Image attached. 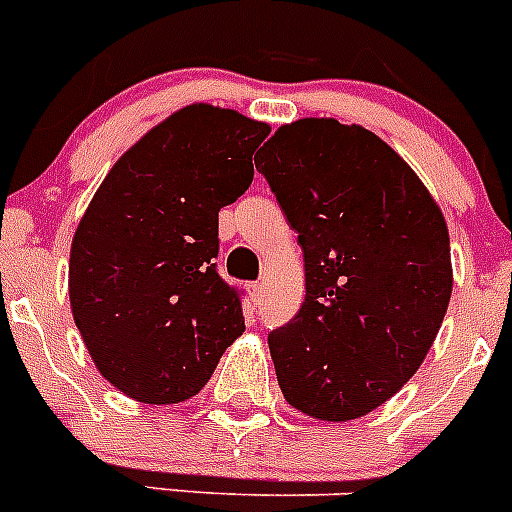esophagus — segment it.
<instances>
[{"mask_svg": "<svg viewBox=\"0 0 512 512\" xmlns=\"http://www.w3.org/2000/svg\"><path fill=\"white\" fill-rule=\"evenodd\" d=\"M261 287H264V284H259V282H256V284H251V292H253V297H259V295H261Z\"/></svg>", "mask_w": 512, "mask_h": 512, "instance_id": "obj_1", "label": "esophagus"}]
</instances>
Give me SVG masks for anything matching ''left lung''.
<instances>
[{
  "instance_id": "1",
  "label": "left lung",
  "mask_w": 512,
  "mask_h": 512,
  "mask_svg": "<svg viewBox=\"0 0 512 512\" xmlns=\"http://www.w3.org/2000/svg\"><path fill=\"white\" fill-rule=\"evenodd\" d=\"M256 169L305 256V302L269 333L284 400L315 420L361 418L436 341L454 287L446 217L405 158L333 117L282 125Z\"/></svg>"
}]
</instances>
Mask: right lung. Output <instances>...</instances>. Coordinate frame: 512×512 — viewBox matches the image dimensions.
<instances>
[{
	"instance_id": "obj_1",
	"label": "right lung",
	"mask_w": 512,
	"mask_h": 512,
	"mask_svg": "<svg viewBox=\"0 0 512 512\" xmlns=\"http://www.w3.org/2000/svg\"><path fill=\"white\" fill-rule=\"evenodd\" d=\"M269 125L197 102L117 158L76 225L69 300L112 387L146 405L194 397L246 330L220 279L217 212L251 187Z\"/></svg>"
}]
</instances>
